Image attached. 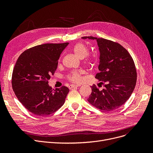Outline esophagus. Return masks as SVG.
I'll return each instance as SVG.
<instances>
[{"instance_id": "34e87169", "label": "esophagus", "mask_w": 153, "mask_h": 153, "mask_svg": "<svg viewBox=\"0 0 153 153\" xmlns=\"http://www.w3.org/2000/svg\"><path fill=\"white\" fill-rule=\"evenodd\" d=\"M79 87V85H74V84H72V85H70L69 86V89H72V88H77Z\"/></svg>"}]
</instances>
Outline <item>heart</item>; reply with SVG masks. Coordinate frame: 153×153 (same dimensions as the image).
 <instances>
[{
	"mask_svg": "<svg viewBox=\"0 0 153 153\" xmlns=\"http://www.w3.org/2000/svg\"><path fill=\"white\" fill-rule=\"evenodd\" d=\"M72 51H73L74 54L79 59L84 58L89 54V49H88L87 46L82 43H78L76 44L72 48ZM91 59H89V62H91ZM81 73L80 72L74 71L68 75V78L70 81L72 82L79 83L81 80Z\"/></svg>",
	"mask_w": 153,
	"mask_h": 153,
	"instance_id": "1",
	"label": "heart"
}]
</instances>
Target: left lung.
<instances>
[{
    "instance_id": "1",
    "label": "left lung",
    "mask_w": 153,
    "mask_h": 153,
    "mask_svg": "<svg viewBox=\"0 0 153 153\" xmlns=\"http://www.w3.org/2000/svg\"><path fill=\"white\" fill-rule=\"evenodd\" d=\"M83 39L96 40L100 52L95 78L104 88L95 84L88 101L95 107L105 111L115 110L130 98L136 83V70L130 53L120 44L102 38L83 36ZM99 86V85H98Z\"/></svg>"
}]
</instances>
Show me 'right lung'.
Instances as JSON below:
<instances>
[{
    "label": "right lung",
    "instance_id": "1",
    "mask_svg": "<svg viewBox=\"0 0 153 153\" xmlns=\"http://www.w3.org/2000/svg\"><path fill=\"white\" fill-rule=\"evenodd\" d=\"M68 45H38L22 53L16 62L12 77V89L20 102L32 114L48 115L64 103L68 88L62 86L53 90L48 81L57 69L60 55Z\"/></svg>",
    "mask_w": 153,
    "mask_h": 153
}]
</instances>
